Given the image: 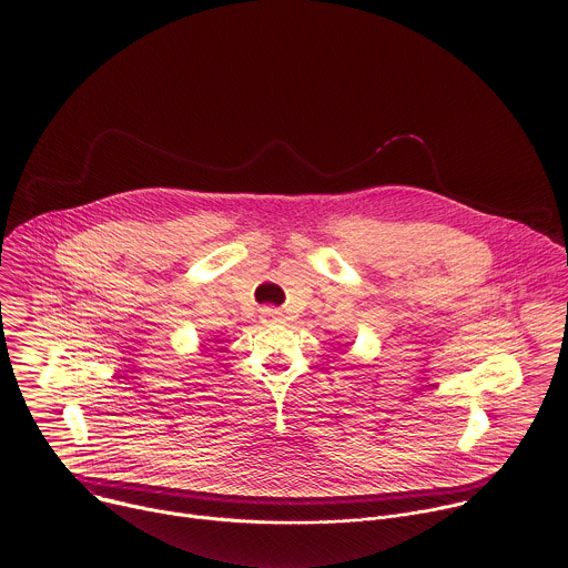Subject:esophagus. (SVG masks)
<instances>
[{"mask_svg": "<svg viewBox=\"0 0 568 568\" xmlns=\"http://www.w3.org/2000/svg\"><path fill=\"white\" fill-rule=\"evenodd\" d=\"M261 323H265V325H276V323H283V314H281L278 310L265 307V310H261Z\"/></svg>", "mask_w": 568, "mask_h": 568, "instance_id": "1", "label": "esophagus"}]
</instances>
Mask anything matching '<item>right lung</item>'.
I'll list each match as a JSON object with an SVG mask.
<instances>
[{
    "label": "right lung",
    "mask_w": 568,
    "mask_h": 568,
    "mask_svg": "<svg viewBox=\"0 0 568 568\" xmlns=\"http://www.w3.org/2000/svg\"><path fill=\"white\" fill-rule=\"evenodd\" d=\"M219 341H221V338H207V343H219ZM201 349H203V352H207V345L203 343V345H201Z\"/></svg>",
    "instance_id": "right-lung-1"
}]
</instances>
